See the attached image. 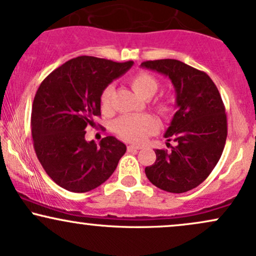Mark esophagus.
Instances as JSON below:
<instances>
[{"label":"esophagus","mask_w":256,"mask_h":256,"mask_svg":"<svg viewBox=\"0 0 256 256\" xmlns=\"http://www.w3.org/2000/svg\"><path fill=\"white\" fill-rule=\"evenodd\" d=\"M140 146H128V152H137L140 150Z\"/></svg>","instance_id":"obj_1"}]
</instances>
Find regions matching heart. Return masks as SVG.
<instances>
[{"instance_id":"b5f03b06","label":"heart","mask_w":256,"mask_h":256,"mask_svg":"<svg viewBox=\"0 0 256 256\" xmlns=\"http://www.w3.org/2000/svg\"><path fill=\"white\" fill-rule=\"evenodd\" d=\"M130 85L134 92L143 98H150L158 89V83L152 74L146 72H138L130 78ZM113 86H106L100 96V104L104 112L110 110V101L113 95ZM155 110L162 118H168L173 108L172 104L165 100H160L154 104ZM158 124L156 119L150 114L140 116H120L113 122V130L122 140L130 143H140L146 137L158 131Z\"/></svg>"}]
</instances>
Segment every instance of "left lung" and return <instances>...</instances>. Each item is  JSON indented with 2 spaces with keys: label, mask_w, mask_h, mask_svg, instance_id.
<instances>
[{
  "label": "left lung",
  "mask_w": 256,
  "mask_h": 256,
  "mask_svg": "<svg viewBox=\"0 0 256 256\" xmlns=\"http://www.w3.org/2000/svg\"><path fill=\"white\" fill-rule=\"evenodd\" d=\"M140 66L171 79L177 106L165 134L177 144L171 152L156 149L146 176L158 189L186 192L210 174L224 150L228 120L222 96L207 73L179 60L144 61Z\"/></svg>",
  "instance_id": "left-lung-1"
}]
</instances>
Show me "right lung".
Listing matches in <instances>:
<instances>
[{
  "instance_id": "add662e5",
  "label": "right lung",
  "mask_w": 256,
  "mask_h": 256,
  "mask_svg": "<svg viewBox=\"0 0 256 256\" xmlns=\"http://www.w3.org/2000/svg\"><path fill=\"white\" fill-rule=\"evenodd\" d=\"M132 64L78 56L40 83L32 104V140L40 165L58 186L86 192L116 171L126 146L113 136L102 138L98 144L86 142L85 128L101 116L100 96L104 88Z\"/></svg>"
}]
</instances>
